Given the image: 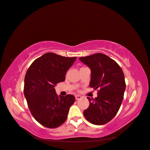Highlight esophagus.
I'll return each mask as SVG.
<instances>
[{
	"label": "esophagus",
	"instance_id": "34e87169",
	"mask_svg": "<svg viewBox=\"0 0 150 150\" xmlns=\"http://www.w3.org/2000/svg\"><path fill=\"white\" fill-rule=\"evenodd\" d=\"M75 98H76V100H80L81 98V96L80 95H76L75 96Z\"/></svg>",
	"mask_w": 150,
	"mask_h": 150
}]
</instances>
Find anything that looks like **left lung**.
<instances>
[{
    "instance_id": "1",
    "label": "left lung",
    "mask_w": 150,
    "mask_h": 150,
    "mask_svg": "<svg viewBox=\"0 0 150 150\" xmlns=\"http://www.w3.org/2000/svg\"><path fill=\"white\" fill-rule=\"evenodd\" d=\"M91 69L89 86L98 91L95 98L87 97L89 106L83 111L87 120L103 125L113 118L120 108L126 89L124 72L118 64L101 53L79 58Z\"/></svg>"
}]
</instances>
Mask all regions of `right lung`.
I'll return each instance as SVG.
<instances>
[{"label":"right lung","mask_w":150,"mask_h":150,"mask_svg":"<svg viewBox=\"0 0 150 150\" xmlns=\"http://www.w3.org/2000/svg\"><path fill=\"white\" fill-rule=\"evenodd\" d=\"M76 59L46 53L36 59L27 71L24 94L33 118L42 126L56 128L67 120L75 97L72 94L58 96L54 87L65 81L67 71Z\"/></svg>","instance_id":"add662e5"}]
</instances>
